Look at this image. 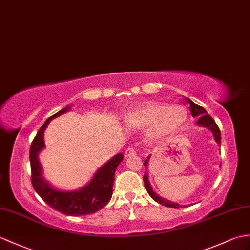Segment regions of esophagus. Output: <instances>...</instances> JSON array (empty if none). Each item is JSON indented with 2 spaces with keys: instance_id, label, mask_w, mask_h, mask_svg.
<instances>
[{
  "instance_id": "esophagus-1",
  "label": "esophagus",
  "mask_w": 250,
  "mask_h": 250,
  "mask_svg": "<svg viewBox=\"0 0 250 250\" xmlns=\"http://www.w3.org/2000/svg\"><path fill=\"white\" fill-rule=\"evenodd\" d=\"M136 154V151L134 148H127L125 151V156H131V155H134Z\"/></svg>"
}]
</instances>
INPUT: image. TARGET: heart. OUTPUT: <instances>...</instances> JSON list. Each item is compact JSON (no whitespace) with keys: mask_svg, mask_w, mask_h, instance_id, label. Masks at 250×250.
Here are the masks:
<instances>
[{"mask_svg":"<svg viewBox=\"0 0 250 250\" xmlns=\"http://www.w3.org/2000/svg\"><path fill=\"white\" fill-rule=\"evenodd\" d=\"M187 118V111L182 106L148 103L130 111L124 123L130 129H148L149 137L158 139L178 132Z\"/></svg>","mask_w":250,"mask_h":250,"instance_id":"b5f03b06","label":"heart"}]
</instances>
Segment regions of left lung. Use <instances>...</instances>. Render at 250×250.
Here are the masks:
<instances>
[{
    "mask_svg": "<svg viewBox=\"0 0 250 250\" xmlns=\"http://www.w3.org/2000/svg\"><path fill=\"white\" fill-rule=\"evenodd\" d=\"M187 100L188 101L189 103V109H190V113L191 115H193V117H196V116H198V120H197V124H198L199 125H202V126H206V127H208L214 134V137H215L216 142L220 145V139H222V137H220V131H219V127L218 125H216L215 120H214L210 115H208L207 113L206 109L204 107H201L199 105H197L196 103H194L191 100H189V99H187ZM147 164H148V161L145 160L144 162V165L147 167ZM144 184H145V188H146L148 194L151 196V198L153 200H155L156 202H159L160 205L162 206H165V207H168V208H182L181 205L179 204H176V202H171L169 200L167 199H164L162 198V197H160L159 195H156L154 191L152 190L151 187H150V183H149V180H148V175L146 173V175L144 176ZM184 207V206H183Z\"/></svg>",
    "mask_w": 250,
    "mask_h": 250,
    "instance_id": "obj_1",
    "label": "left lung"
}]
</instances>
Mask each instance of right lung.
I'll list each match as a JSON object with an SVG mask.
<instances>
[{
	"label": "right lung",
	"instance_id": "1",
	"mask_svg": "<svg viewBox=\"0 0 250 250\" xmlns=\"http://www.w3.org/2000/svg\"><path fill=\"white\" fill-rule=\"evenodd\" d=\"M70 106L61 109L60 112L52 115L42 125L36 136L34 137L30 149L31 162V181L34 189L42 197V200L52 208L69 216H83L96 213L107 205L113 195V185L115 171L124 154H116L105 165L97 171L94 179L82 189L75 191H61L52 188L42 176V166L38 161V153L44 147L43 132L50 120L68 112Z\"/></svg>",
	"mask_w": 250,
	"mask_h": 250
}]
</instances>
